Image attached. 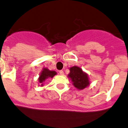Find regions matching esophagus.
Wrapping results in <instances>:
<instances>
[{"instance_id":"34e87169","label":"esophagus","mask_w":128,"mask_h":128,"mask_svg":"<svg viewBox=\"0 0 128 128\" xmlns=\"http://www.w3.org/2000/svg\"><path fill=\"white\" fill-rule=\"evenodd\" d=\"M58 72H59V73H60V74L61 75H64V72H63L62 70H60Z\"/></svg>"}]
</instances>
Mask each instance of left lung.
I'll return each mask as SVG.
<instances>
[{"instance_id":"8db88e82","label":"left lung","mask_w":128,"mask_h":128,"mask_svg":"<svg viewBox=\"0 0 128 128\" xmlns=\"http://www.w3.org/2000/svg\"><path fill=\"white\" fill-rule=\"evenodd\" d=\"M70 73L68 76L72 79L75 87L78 90H82L89 85L88 76L87 74L82 72L80 68L73 66L70 69Z\"/></svg>"}]
</instances>
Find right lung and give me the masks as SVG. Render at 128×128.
Listing matches in <instances>:
<instances>
[{
    "mask_svg": "<svg viewBox=\"0 0 128 128\" xmlns=\"http://www.w3.org/2000/svg\"><path fill=\"white\" fill-rule=\"evenodd\" d=\"M56 74V73L54 71H50L49 70H48L47 68H44L43 71L41 73L40 75L39 76V78H38V80H39L40 83H43L48 78H53V76H55ZM43 84H42V86Z\"/></svg>",
    "mask_w": 128,
    "mask_h": 128,
    "instance_id": "1",
    "label": "right lung"
}]
</instances>
